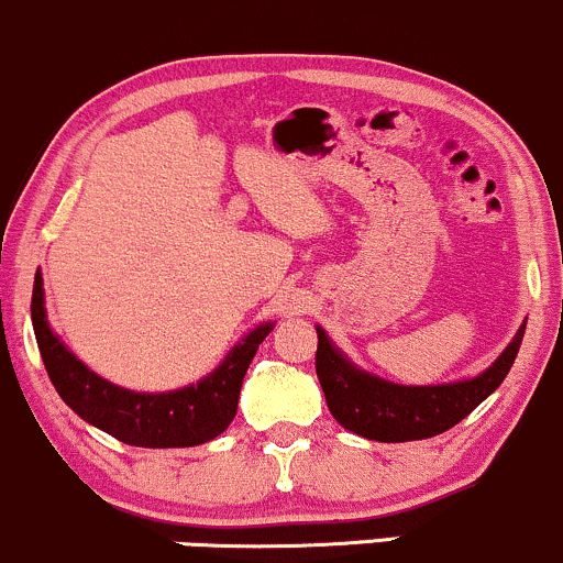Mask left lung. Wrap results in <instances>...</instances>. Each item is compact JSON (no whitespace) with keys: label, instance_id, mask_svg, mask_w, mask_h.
<instances>
[{"label":"left lung","instance_id":"obj_1","mask_svg":"<svg viewBox=\"0 0 563 563\" xmlns=\"http://www.w3.org/2000/svg\"><path fill=\"white\" fill-rule=\"evenodd\" d=\"M523 330H527V321L519 327L508 349L495 358V364L486 366L482 375L471 380L399 385L358 369L334 349L327 332L316 327V334H319L316 375H319L332 418L356 435L385 441V444L431 439L468 418L486 396L500 388L521 349Z\"/></svg>","mask_w":563,"mask_h":563}]
</instances>
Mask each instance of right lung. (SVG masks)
Returning a JSON list of instances; mask_svg holds the SVG:
<instances>
[{
  "mask_svg": "<svg viewBox=\"0 0 563 563\" xmlns=\"http://www.w3.org/2000/svg\"><path fill=\"white\" fill-rule=\"evenodd\" d=\"M31 321H34L44 369L60 399L90 426L124 444L148 446V450L197 446L223 433L236 415L239 390L252 356L274 330L268 321L244 334L242 343L233 345L223 364L201 377L197 385L167 390V394H137L95 375L49 330L40 271L34 276V295H31Z\"/></svg>",
  "mask_w": 563,
  "mask_h": 563,
  "instance_id": "obj_1",
  "label": "right lung"
}]
</instances>
